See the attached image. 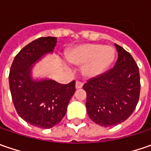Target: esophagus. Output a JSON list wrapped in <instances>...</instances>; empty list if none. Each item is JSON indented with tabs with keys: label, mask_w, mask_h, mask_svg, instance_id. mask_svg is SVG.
<instances>
[{
	"label": "esophagus",
	"mask_w": 151,
	"mask_h": 151,
	"mask_svg": "<svg viewBox=\"0 0 151 151\" xmlns=\"http://www.w3.org/2000/svg\"><path fill=\"white\" fill-rule=\"evenodd\" d=\"M83 86V83L81 81H76V89H80Z\"/></svg>",
	"instance_id": "34e87169"
}]
</instances>
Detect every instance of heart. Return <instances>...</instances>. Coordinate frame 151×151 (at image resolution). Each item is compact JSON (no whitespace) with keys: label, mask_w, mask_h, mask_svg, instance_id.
<instances>
[{"label":"heart","mask_w":151,"mask_h":151,"mask_svg":"<svg viewBox=\"0 0 151 151\" xmlns=\"http://www.w3.org/2000/svg\"><path fill=\"white\" fill-rule=\"evenodd\" d=\"M67 60L71 64L82 66L85 77L92 78L104 72L114 60L115 51L111 46L97 44L78 45L68 51Z\"/></svg>","instance_id":"heart-1"}]
</instances>
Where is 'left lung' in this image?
I'll list each match as a JSON object with an SVG mask.
<instances>
[{
    "label": "left lung",
    "instance_id": "1",
    "mask_svg": "<svg viewBox=\"0 0 151 151\" xmlns=\"http://www.w3.org/2000/svg\"><path fill=\"white\" fill-rule=\"evenodd\" d=\"M118 60L113 68L83 86L86 111L96 124L111 127L128 119L136 107L140 91L139 67L132 55L115 44Z\"/></svg>",
    "mask_w": 151,
    "mask_h": 151
}]
</instances>
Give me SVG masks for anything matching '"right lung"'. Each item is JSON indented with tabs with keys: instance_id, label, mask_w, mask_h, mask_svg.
<instances>
[{
	"instance_id": "right-lung-1",
	"label": "right lung",
	"mask_w": 151,
	"mask_h": 151,
	"mask_svg": "<svg viewBox=\"0 0 151 151\" xmlns=\"http://www.w3.org/2000/svg\"><path fill=\"white\" fill-rule=\"evenodd\" d=\"M56 43L55 37H42L26 45L16 55L9 74L10 91L18 115L41 129H50L60 122L76 91L75 81L63 85L50 79L32 80V65L53 53Z\"/></svg>"
}]
</instances>
